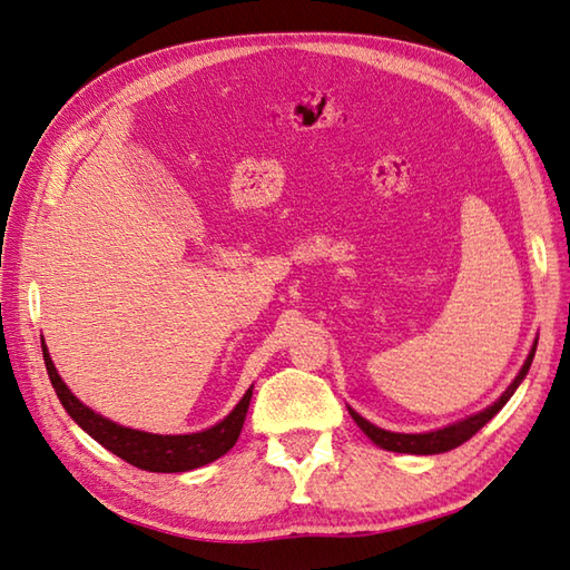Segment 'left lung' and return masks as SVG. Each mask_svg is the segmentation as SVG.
<instances>
[{
    "mask_svg": "<svg viewBox=\"0 0 570 570\" xmlns=\"http://www.w3.org/2000/svg\"><path fill=\"white\" fill-rule=\"evenodd\" d=\"M533 352H537V344L531 346L527 362H524V366H521L517 379L509 383V389L490 405V409H484L480 413L464 417V421H458V423H452V425L440 428V431H431V433H391V431H383V428H376L374 423H368L366 417H362L352 409H350V413L354 417V423L362 428V431L383 450L409 452V455H438V452H448L452 448L468 443V440L474 433H478L482 425L490 423L492 417L504 409V403L514 396V391L519 389V383L524 381V376L529 374V366L533 362Z\"/></svg>",
    "mask_w": 570,
    "mask_h": 570,
    "instance_id": "left-lung-1",
    "label": "left lung"
}]
</instances>
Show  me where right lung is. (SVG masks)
Instances as JSON below:
<instances>
[{"mask_svg":"<svg viewBox=\"0 0 570 570\" xmlns=\"http://www.w3.org/2000/svg\"><path fill=\"white\" fill-rule=\"evenodd\" d=\"M41 350H43V362H46V371H49L51 386L56 391L58 401H61V405L66 409V413L71 415L92 440H98L102 448L110 450L112 455L122 458L125 462L135 464L139 470L189 472L218 460L236 445L243 421H246L248 405H250L253 386L246 391V396L238 401L236 409L230 411L224 421L216 423L214 428H208V431L189 433V435H155V433L135 431V428L118 425L108 421V417H102L100 413L90 411L88 405H83L73 396L71 389L63 383V379L58 376V371L43 342H41Z\"/></svg>","mask_w":570,"mask_h":570,"instance_id":"1","label":"right lung"}]
</instances>
